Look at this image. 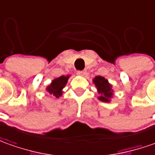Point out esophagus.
<instances>
[{"label":"esophagus","instance_id":"34e87169","mask_svg":"<svg viewBox=\"0 0 155 155\" xmlns=\"http://www.w3.org/2000/svg\"><path fill=\"white\" fill-rule=\"evenodd\" d=\"M85 74H86V70H79V71H77L78 75L83 76V75H85Z\"/></svg>","mask_w":155,"mask_h":155}]
</instances>
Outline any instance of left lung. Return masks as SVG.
<instances>
[{"mask_svg": "<svg viewBox=\"0 0 155 155\" xmlns=\"http://www.w3.org/2000/svg\"><path fill=\"white\" fill-rule=\"evenodd\" d=\"M93 83L96 85L98 94V99L103 102H109L113 96V90L111 89V85L107 79L102 76H96L93 79Z\"/></svg>", "mask_w": 155, "mask_h": 155, "instance_id": "1", "label": "left lung"}]
</instances>
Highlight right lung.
I'll list each match as a JSON object with an SVG mask.
<instances>
[{
    "label": "right lung",
    "instance_id": "obj_1",
    "mask_svg": "<svg viewBox=\"0 0 155 155\" xmlns=\"http://www.w3.org/2000/svg\"><path fill=\"white\" fill-rule=\"evenodd\" d=\"M70 78V75H62L60 77L54 79L52 81L51 84L47 86L46 91L49 93L52 96H54L56 98H59L62 96L63 89L65 86L68 82V80Z\"/></svg>",
    "mask_w": 155,
    "mask_h": 155
}]
</instances>
